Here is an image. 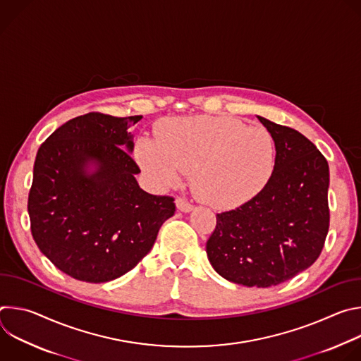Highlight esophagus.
Returning <instances> with one entry per match:
<instances>
[{
  "mask_svg": "<svg viewBox=\"0 0 361 361\" xmlns=\"http://www.w3.org/2000/svg\"><path fill=\"white\" fill-rule=\"evenodd\" d=\"M176 205H177V209L180 212H183V213H190L192 210V205L188 201L183 200V198H177L176 200Z\"/></svg>",
  "mask_w": 361,
  "mask_h": 361,
  "instance_id": "obj_1",
  "label": "esophagus"
}]
</instances>
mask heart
Returning a JSON list of instances; mask_svg holds the SVG:
<instances>
[{
    "instance_id": "1",
    "label": "heart",
    "mask_w": 361,
    "mask_h": 361,
    "mask_svg": "<svg viewBox=\"0 0 361 361\" xmlns=\"http://www.w3.org/2000/svg\"><path fill=\"white\" fill-rule=\"evenodd\" d=\"M142 170L171 187L191 173L194 194L216 209L250 201L269 183L276 160L271 134L226 116L174 118L159 128V140L142 137L135 147Z\"/></svg>"
}]
</instances>
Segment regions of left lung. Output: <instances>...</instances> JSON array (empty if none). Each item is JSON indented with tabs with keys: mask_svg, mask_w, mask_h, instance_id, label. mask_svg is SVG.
<instances>
[{
	"mask_svg": "<svg viewBox=\"0 0 361 361\" xmlns=\"http://www.w3.org/2000/svg\"><path fill=\"white\" fill-rule=\"evenodd\" d=\"M276 145L266 187L238 209L217 214L205 245L213 269L247 287H271L310 267L329 233V164L301 133L257 116Z\"/></svg>",
	"mask_w": 361,
	"mask_h": 361,
	"instance_id": "1",
	"label": "left lung"
}]
</instances>
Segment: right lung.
<instances>
[{
  "label": "right lung",
  "mask_w": 361,
  "mask_h": 361,
  "mask_svg": "<svg viewBox=\"0 0 361 361\" xmlns=\"http://www.w3.org/2000/svg\"><path fill=\"white\" fill-rule=\"evenodd\" d=\"M142 116L88 113L38 148L28 195L31 233L63 273L107 283L134 269L174 216V198L140 188L130 128Z\"/></svg>",
  "instance_id": "obj_1"
}]
</instances>
